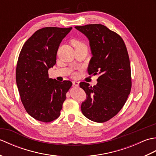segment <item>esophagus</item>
<instances>
[{
  "label": "esophagus",
  "instance_id": "esophagus-1",
  "mask_svg": "<svg viewBox=\"0 0 156 156\" xmlns=\"http://www.w3.org/2000/svg\"><path fill=\"white\" fill-rule=\"evenodd\" d=\"M72 84H73V85L75 86V87H78L79 82H78V81H72Z\"/></svg>",
  "mask_w": 156,
  "mask_h": 156
}]
</instances>
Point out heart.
Returning <instances> with one entry per match:
<instances>
[{
    "label": "heart",
    "instance_id": "heart-1",
    "mask_svg": "<svg viewBox=\"0 0 156 156\" xmlns=\"http://www.w3.org/2000/svg\"><path fill=\"white\" fill-rule=\"evenodd\" d=\"M73 45H84L82 44H81L80 42H79L78 41H73Z\"/></svg>",
    "mask_w": 156,
    "mask_h": 156
}]
</instances>
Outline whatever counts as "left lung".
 Returning a JSON list of instances; mask_svg holds the SVG:
<instances>
[{
	"label": "left lung",
	"mask_w": 156,
	"mask_h": 156,
	"mask_svg": "<svg viewBox=\"0 0 156 156\" xmlns=\"http://www.w3.org/2000/svg\"><path fill=\"white\" fill-rule=\"evenodd\" d=\"M89 41L92 57L89 74L97 75V85L80 82L87 94L81 111L97 122L108 121L123 107L131 88V66L125 43L117 34L101 24L76 26Z\"/></svg>",
	"instance_id": "8db88e82"
}]
</instances>
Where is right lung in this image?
I'll return each mask as SVG.
<instances>
[{"mask_svg":"<svg viewBox=\"0 0 156 156\" xmlns=\"http://www.w3.org/2000/svg\"><path fill=\"white\" fill-rule=\"evenodd\" d=\"M72 27L39 29L25 43L16 68V82L26 111L36 120L48 122L60 115L66 94L72 84L49 78L56 63L59 44Z\"/></svg>","mask_w":156,"mask_h":156,"instance_id":"right-lung-1","label":"right lung"}]
</instances>
